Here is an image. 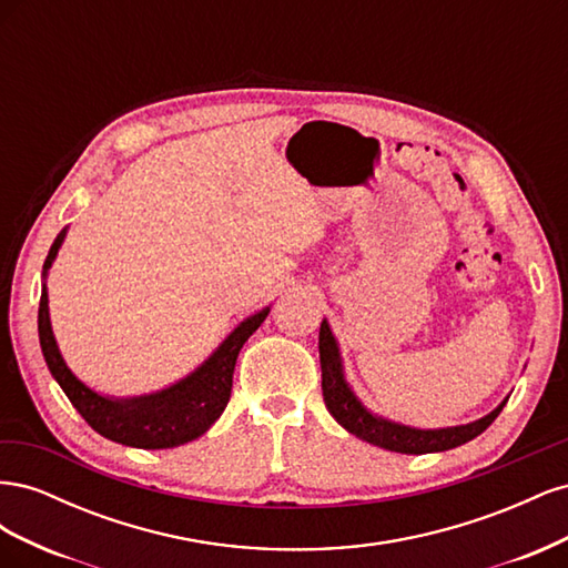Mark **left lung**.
<instances>
[{
	"instance_id": "8db88e82",
	"label": "left lung",
	"mask_w": 568,
	"mask_h": 568,
	"mask_svg": "<svg viewBox=\"0 0 568 568\" xmlns=\"http://www.w3.org/2000/svg\"><path fill=\"white\" fill-rule=\"evenodd\" d=\"M320 367H322V395L329 415L353 436L376 445V448L400 453V455L443 453V450L457 448V445L469 443L471 438L486 432L509 400L507 395V398L495 409H490L488 415L459 426L419 428V426H409L403 422L388 419L379 415V412H372L353 390L346 376V367H343L341 346L326 317L320 324Z\"/></svg>"
}]
</instances>
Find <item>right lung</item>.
<instances>
[{
  "label": "right lung",
  "instance_id": "1",
  "mask_svg": "<svg viewBox=\"0 0 568 568\" xmlns=\"http://www.w3.org/2000/svg\"><path fill=\"white\" fill-rule=\"evenodd\" d=\"M68 227L59 232L54 244L42 267V296L38 313V332L44 363L54 376L57 384L68 395V400L80 412L82 419L88 422L97 434L120 445L144 450H163L178 448L189 440H196L220 419L225 412L232 393V374L239 351H242L248 336L265 322L270 307L248 315L239 322L234 329L217 343V348L194 367L182 379L165 388L140 393V395H109L84 384L80 376L68 367L65 357L57 343L54 329H51L49 317V291L47 277L54 265L59 248L65 242Z\"/></svg>",
  "mask_w": 568,
  "mask_h": 568
}]
</instances>
